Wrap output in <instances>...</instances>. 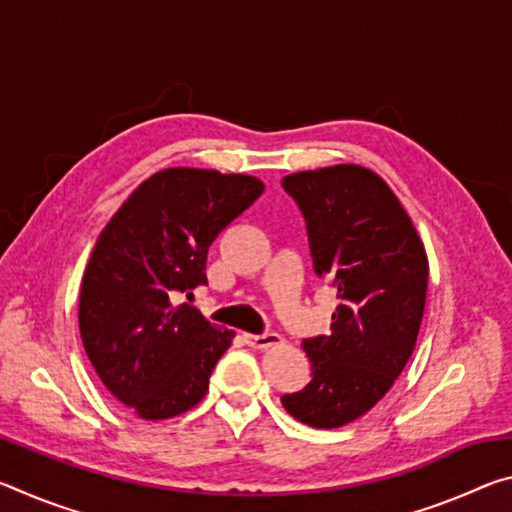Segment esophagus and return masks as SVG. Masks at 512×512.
I'll use <instances>...</instances> for the list:
<instances>
[{"label": "esophagus", "instance_id": "obj_1", "mask_svg": "<svg viewBox=\"0 0 512 512\" xmlns=\"http://www.w3.org/2000/svg\"><path fill=\"white\" fill-rule=\"evenodd\" d=\"M244 341L250 345V348L266 350V348H273V345H280V343H282V336H280V334H275V332H264V334H244Z\"/></svg>", "mask_w": 512, "mask_h": 512}]
</instances>
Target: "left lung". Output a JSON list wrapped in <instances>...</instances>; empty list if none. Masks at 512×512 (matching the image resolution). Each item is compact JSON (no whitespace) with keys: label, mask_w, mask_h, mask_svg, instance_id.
I'll list each match as a JSON object with an SVG mask.
<instances>
[{"label":"left lung","mask_w":512,"mask_h":512,"mask_svg":"<svg viewBox=\"0 0 512 512\" xmlns=\"http://www.w3.org/2000/svg\"><path fill=\"white\" fill-rule=\"evenodd\" d=\"M307 223L314 271L339 291L332 334L302 341L311 381L282 395L298 422L336 429L368 413L418 339L429 264L409 214L375 171L336 164L282 178Z\"/></svg>","instance_id":"1"}]
</instances>
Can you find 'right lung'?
I'll use <instances>...</instances> for the list:
<instances>
[{
  "mask_svg": "<svg viewBox=\"0 0 512 512\" xmlns=\"http://www.w3.org/2000/svg\"><path fill=\"white\" fill-rule=\"evenodd\" d=\"M262 192L244 173L162 169L99 235L81 284V341L108 391L140 418H176L210 388L235 332L171 298L207 284L212 241Z\"/></svg>",
  "mask_w": 512,
  "mask_h": 512,
  "instance_id": "add662e5",
  "label": "right lung"
}]
</instances>
